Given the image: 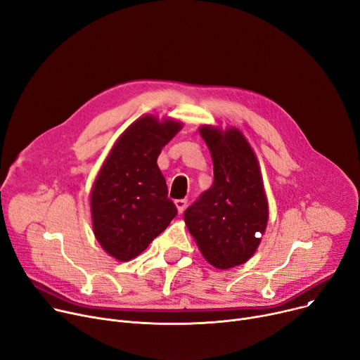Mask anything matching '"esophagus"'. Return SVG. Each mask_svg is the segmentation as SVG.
Here are the masks:
<instances>
[{
    "instance_id": "esophagus-1",
    "label": "esophagus",
    "mask_w": 360,
    "mask_h": 360,
    "mask_svg": "<svg viewBox=\"0 0 360 360\" xmlns=\"http://www.w3.org/2000/svg\"><path fill=\"white\" fill-rule=\"evenodd\" d=\"M174 203H176V206H177L179 214H183V210H184L186 206H187V200H186V199H179V200H176Z\"/></svg>"
}]
</instances>
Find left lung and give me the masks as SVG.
<instances>
[{"label": "left lung", "instance_id": "obj_1", "mask_svg": "<svg viewBox=\"0 0 360 360\" xmlns=\"http://www.w3.org/2000/svg\"><path fill=\"white\" fill-rule=\"evenodd\" d=\"M214 161V184L184 212L203 257L218 269L245 263L260 244L269 209L257 158L238 129L202 126Z\"/></svg>", "mask_w": 360, "mask_h": 360}]
</instances>
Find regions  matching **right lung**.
I'll return each instance as SVG.
<instances>
[{
	"label": "right lung",
	"mask_w": 360,
	"mask_h": 360,
	"mask_svg": "<svg viewBox=\"0 0 360 360\" xmlns=\"http://www.w3.org/2000/svg\"><path fill=\"white\" fill-rule=\"evenodd\" d=\"M180 128L181 123L174 120L138 119L117 139L96 179L94 236L120 262L139 256L177 215L157 158Z\"/></svg>",
	"instance_id": "obj_1"
}]
</instances>
